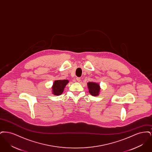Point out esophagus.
I'll use <instances>...</instances> for the list:
<instances>
[{"label":"esophagus","mask_w":152,"mask_h":152,"mask_svg":"<svg viewBox=\"0 0 152 152\" xmlns=\"http://www.w3.org/2000/svg\"><path fill=\"white\" fill-rule=\"evenodd\" d=\"M76 80H77L78 82H80V81H81V78H80V77H77V78H76Z\"/></svg>","instance_id":"obj_1"}]
</instances>
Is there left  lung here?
I'll return each mask as SVG.
<instances>
[{
  "instance_id": "obj_1",
  "label": "left lung",
  "mask_w": 152,
  "mask_h": 152,
  "mask_svg": "<svg viewBox=\"0 0 152 152\" xmlns=\"http://www.w3.org/2000/svg\"><path fill=\"white\" fill-rule=\"evenodd\" d=\"M89 94L93 96H97L100 94L101 88L100 84L96 82H88L87 83Z\"/></svg>"
}]
</instances>
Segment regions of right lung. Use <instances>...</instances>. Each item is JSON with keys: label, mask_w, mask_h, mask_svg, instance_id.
I'll list each match as a JSON object with an SVG mask.
<instances>
[{"label": "right lung", "mask_w": 152, "mask_h": 152, "mask_svg": "<svg viewBox=\"0 0 152 152\" xmlns=\"http://www.w3.org/2000/svg\"><path fill=\"white\" fill-rule=\"evenodd\" d=\"M69 83L68 80H55L52 87V94L58 96L62 94L66 84Z\"/></svg>", "instance_id": "right-lung-1"}]
</instances>
